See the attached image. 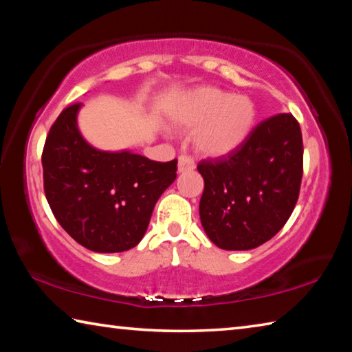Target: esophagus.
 Masks as SVG:
<instances>
[{
    "instance_id": "1",
    "label": "esophagus",
    "mask_w": 352,
    "mask_h": 352,
    "mask_svg": "<svg viewBox=\"0 0 352 352\" xmlns=\"http://www.w3.org/2000/svg\"><path fill=\"white\" fill-rule=\"evenodd\" d=\"M194 168H195L194 160L188 157V155H180V157H178V172H182L183 174V172H189Z\"/></svg>"
}]
</instances>
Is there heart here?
I'll list each match as a JSON object with an SVG mask.
<instances>
[{
  "label": "heart",
  "mask_w": 352,
  "mask_h": 352,
  "mask_svg": "<svg viewBox=\"0 0 352 352\" xmlns=\"http://www.w3.org/2000/svg\"><path fill=\"white\" fill-rule=\"evenodd\" d=\"M256 115V105L248 96L201 87L177 105L172 119L183 129H197L195 148L206 157L217 158L234 152L247 141Z\"/></svg>",
  "instance_id": "heart-1"
}]
</instances>
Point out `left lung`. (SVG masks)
<instances>
[{
  "instance_id": "obj_1",
  "label": "left lung",
  "mask_w": 352,
  "mask_h": 352,
  "mask_svg": "<svg viewBox=\"0 0 352 352\" xmlns=\"http://www.w3.org/2000/svg\"><path fill=\"white\" fill-rule=\"evenodd\" d=\"M205 180L200 220L212 243L252 250L287 222L300 195L302 136L290 113L258 124L247 141L222 158L197 166Z\"/></svg>"
}]
</instances>
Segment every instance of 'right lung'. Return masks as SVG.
<instances>
[{"mask_svg": "<svg viewBox=\"0 0 352 352\" xmlns=\"http://www.w3.org/2000/svg\"><path fill=\"white\" fill-rule=\"evenodd\" d=\"M80 107H67L46 136L41 155L46 200L82 247L126 252L138 245L155 204L174 183L177 160L160 163L130 151H98L77 127Z\"/></svg>", "mask_w": 352, "mask_h": 352, "instance_id": "1", "label": "right lung"}]
</instances>
